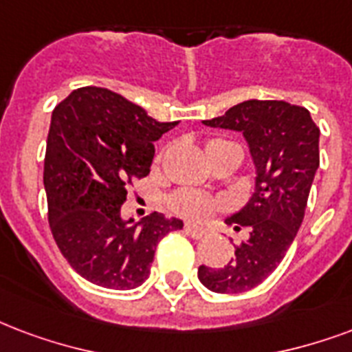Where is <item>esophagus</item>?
Listing matches in <instances>:
<instances>
[{
    "instance_id": "obj_1",
    "label": "esophagus",
    "mask_w": 352,
    "mask_h": 352,
    "mask_svg": "<svg viewBox=\"0 0 352 352\" xmlns=\"http://www.w3.org/2000/svg\"><path fill=\"white\" fill-rule=\"evenodd\" d=\"M184 232H186L190 238H194V240H201V238H205L206 230L203 227H197V225L186 223L184 225Z\"/></svg>"
}]
</instances>
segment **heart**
Instances as JSON below:
<instances>
[{
	"instance_id": "heart-1",
	"label": "heart",
	"mask_w": 352,
	"mask_h": 352,
	"mask_svg": "<svg viewBox=\"0 0 352 352\" xmlns=\"http://www.w3.org/2000/svg\"><path fill=\"white\" fill-rule=\"evenodd\" d=\"M171 206L186 218H205L218 208L219 203L199 192H181L173 197Z\"/></svg>"
}]
</instances>
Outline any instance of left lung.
Returning <instances> with one entry per match:
<instances>
[{
  "label": "left lung",
  "mask_w": 352,
  "mask_h": 352,
  "mask_svg": "<svg viewBox=\"0 0 352 352\" xmlns=\"http://www.w3.org/2000/svg\"><path fill=\"white\" fill-rule=\"evenodd\" d=\"M205 125L243 134L254 164V190L240 210L225 218L249 238L223 267L199 265L201 284L216 294L258 286L280 264L295 240L319 168V129L307 109L286 101L249 99Z\"/></svg>",
  "instance_id": "left-lung-1"
}]
</instances>
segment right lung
<instances>
[{"label": "right lung", "mask_w": 352, "mask_h": 352, "mask_svg": "<svg viewBox=\"0 0 352 352\" xmlns=\"http://www.w3.org/2000/svg\"><path fill=\"white\" fill-rule=\"evenodd\" d=\"M177 122H157L107 88L74 90L51 114L44 160L50 227L68 264L90 283L134 289L177 218L122 216L127 186L149 173L155 142Z\"/></svg>", "instance_id": "obj_1"}]
</instances>
